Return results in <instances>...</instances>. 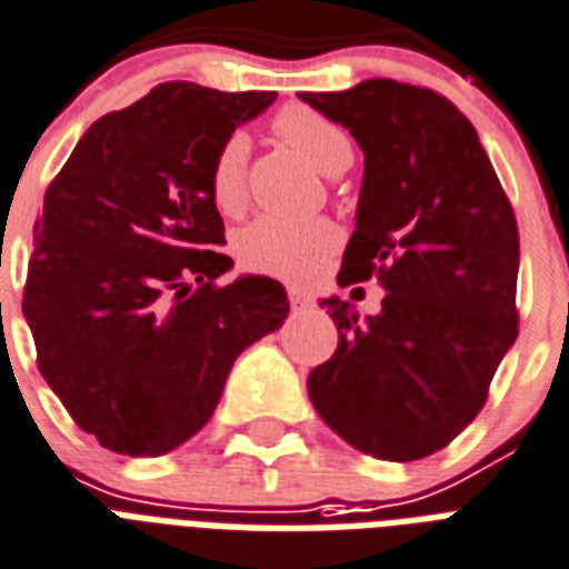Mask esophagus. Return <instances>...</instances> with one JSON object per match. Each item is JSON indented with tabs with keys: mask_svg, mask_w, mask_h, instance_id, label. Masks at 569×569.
<instances>
[{
	"mask_svg": "<svg viewBox=\"0 0 569 569\" xmlns=\"http://www.w3.org/2000/svg\"><path fill=\"white\" fill-rule=\"evenodd\" d=\"M288 299L293 308H306L308 302H311V297H308L302 288H288Z\"/></svg>",
	"mask_w": 569,
	"mask_h": 569,
	"instance_id": "1",
	"label": "esophagus"
}]
</instances>
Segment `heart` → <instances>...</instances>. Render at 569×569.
Segmentation results:
<instances>
[{"mask_svg": "<svg viewBox=\"0 0 569 569\" xmlns=\"http://www.w3.org/2000/svg\"><path fill=\"white\" fill-rule=\"evenodd\" d=\"M272 130L281 142L306 157L323 174H338L353 162V139L345 127L306 103H288L272 118ZM246 157L249 142L243 133H231L210 162V198L222 213H240L246 204ZM341 231L329 219H279L261 216L237 234V258L246 270L284 281H306L323 270L338 252Z\"/></svg>", "mask_w": 569, "mask_h": 569, "instance_id": "b5f03b06", "label": "heart"}]
</instances>
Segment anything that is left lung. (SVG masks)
Listing matches in <instances>:
<instances>
[{"label":"left lung","instance_id":"obj_1","mask_svg":"<svg viewBox=\"0 0 569 569\" xmlns=\"http://www.w3.org/2000/svg\"><path fill=\"white\" fill-rule=\"evenodd\" d=\"M365 151L338 284L377 279L382 311L323 299L332 359L308 373L317 416L377 460H421L463 433L517 341V216L472 121L433 88L365 79L302 91Z\"/></svg>","mask_w":569,"mask_h":569}]
</instances>
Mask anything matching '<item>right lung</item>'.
I'll use <instances>...</instances> for the list:
<instances>
[{
  "instance_id": "add662e5",
  "label": "right lung",
  "mask_w": 569,
  "mask_h": 569,
  "mask_svg": "<svg viewBox=\"0 0 569 569\" xmlns=\"http://www.w3.org/2000/svg\"><path fill=\"white\" fill-rule=\"evenodd\" d=\"M276 91L162 82L97 118L43 196L23 315L38 371L116 453L160 457L196 436L246 347L276 332V279L216 284L231 258L210 162Z\"/></svg>"
}]
</instances>
